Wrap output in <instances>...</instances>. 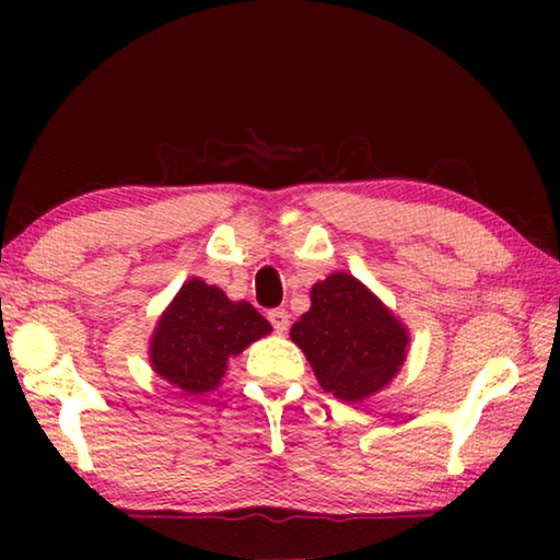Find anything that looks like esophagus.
I'll return each mask as SVG.
<instances>
[{"label": "esophagus", "instance_id": "obj_1", "mask_svg": "<svg viewBox=\"0 0 560 560\" xmlns=\"http://www.w3.org/2000/svg\"><path fill=\"white\" fill-rule=\"evenodd\" d=\"M267 316L277 334H287V328H289V311L287 308H271Z\"/></svg>", "mask_w": 560, "mask_h": 560}]
</instances>
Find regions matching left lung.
I'll use <instances>...</instances> for the list:
<instances>
[{
	"mask_svg": "<svg viewBox=\"0 0 560 560\" xmlns=\"http://www.w3.org/2000/svg\"><path fill=\"white\" fill-rule=\"evenodd\" d=\"M291 340L338 400L360 402L393 381L410 334L375 293L336 271L311 289V308L291 326Z\"/></svg>",
	"mask_w": 560,
	"mask_h": 560,
	"instance_id": "8db88e82",
	"label": "left lung"
}]
</instances>
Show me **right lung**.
I'll return each mask as SVG.
<instances>
[{
	"label": "right lung",
	"instance_id": "obj_1",
	"mask_svg": "<svg viewBox=\"0 0 560 560\" xmlns=\"http://www.w3.org/2000/svg\"><path fill=\"white\" fill-rule=\"evenodd\" d=\"M271 324L249 301H230L217 287L189 279L160 316L150 338V363L187 395L222 383L230 358L267 336Z\"/></svg>",
	"mask_w": 560,
	"mask_h": 560
}]
</instances>
